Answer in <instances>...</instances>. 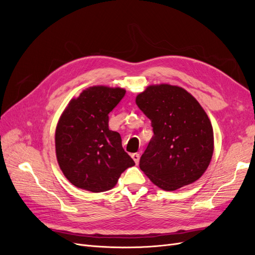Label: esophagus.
<instances>
[{"mask_svg": "<svg viewBox=\"0 0 255 255\" xmlns=\"http://www.w3.org/2000/svg\"><path fill=\"white\" fill-rule=\"evenodd\" d=\"M130 156H132V158L134 159V161H135V164H136V165H137L138 163H139V158H140V155H139V154H138V153H133L132 155H130Z\"/></svg>", "mask_w": 255, "mask_h": 255, "instance_id": "obj_1", "label": "esophagus"}]
</instances>
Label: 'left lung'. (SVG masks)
<instances>
[{"label":"left lung","instance_id":"8db88e82","mask_svg":"<svg viewBox=\"0 0 255 255\" xmlns=\"http://www.w3.org/2000/svg\"><path fill=\"white\" fill-rule=\"evenodd\" d=\"M136 104L153 128L139 161L153 184L172 191L200 179L211 163L214 134L197 100L181 87L161 84L138 95Z\"/></svg>","mask_w":255,"mask_h":255}]
</instances>
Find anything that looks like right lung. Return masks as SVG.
I'll return each instance as SVG.
<instances>
[{"mask_svg": "<svg viewBox=\"0 0 255 255\" xmlns=\"http://www.w3.org/2000/svg\"><path fill=\"white\" fill-rule=\"evenodd\" d=\"M126 90L95 86L73 99L61 115L55 133L56 156L74 186L91 192L112 189L121 173L135 165L123 150L121 136L109 128V114Z\"/></svg>", "mask_w": 255, "mask_h": 255, "instance_id": "right-lung-1", "label": "right lung"}]
</instances>
